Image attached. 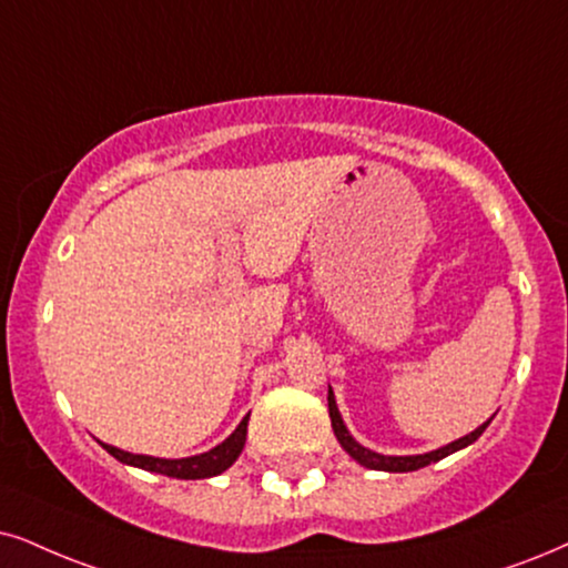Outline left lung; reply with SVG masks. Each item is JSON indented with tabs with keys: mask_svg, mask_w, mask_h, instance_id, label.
I'll list each match as a JSON object with an SVG mask.
<instances>
[{
	"mask_svg": "<svg viewBox=\"0 0 568 568\" xmlns=\"http://www.w3.org/2000/svg\"><path fill=\"white\" fill-rule=\"evenodd\" d=\"M327 408H329V422H333V433H335V437H337V443H341V448L346 450V454H348L351 458H354L356 464L367 466V469H375V471H416V469H422V466L440 462V458L456 454V450H462V448H466V445L475 443L477 437L485 433L487 425H490V419H493V416H490V419H487L485 425H479L477 429H471L469 435L458 437V440L448 443V445H440V448L429 450V454H416V456H385V454H377V450L364 448V445L358 443L356 437L348 433L346 422H343L341 412H337L333 387H327Z\"/></svg>",
	"mask_w": 568,
	"mask_h": 568,
	"instance_id": "obj_1",
	"label": "left lung"
}]
</instances>
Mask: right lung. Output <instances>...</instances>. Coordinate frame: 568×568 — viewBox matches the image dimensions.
Returning a JSON list of instances; mask_svg holds the SVG:
<instances>
[{
    "instance_id": "right-lung-1",
    "label": "right lung",
    "mask_w": 568,
    "mask_h": 568,
    "mask_svg": "<svg viewBox=\"0 0 568 568\" xmlns=\"http://www.w3.org/2000/svg\"><path fill=\"white\" fill-rule=\"evenodd\" d=\"M248 416L251 412L243 416L241 425L233 429L231 437H225L220 445H214L212 450L199 456H189V458H156V456H143V454H128L123 448H114V445L102 443V448L106 454L118 458L128 466H139V469L146 471H156V475L164 477H175V479H206V477H217L225 469H231L235 464V458L241 456L243 445H246V427H248Z\"/></svg>"
}]
</instances>
